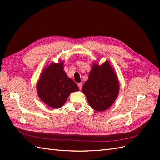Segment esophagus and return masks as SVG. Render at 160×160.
<instances>
[{"label":"esophagus","mask_w":160,"mask_h":160,"mask_svg":"<svg viewBox=\"0 0 160 160\" xmlns=\"http://www.w3.org/2000/svg\"><path fill=\"white\" fill-rule=\"evenodd\" d=\"M78 87H79V89L81 90V89H82V82L78 83Z\"/></svg>","instance_id":"1"}]
</instances>
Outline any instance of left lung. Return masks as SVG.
<instances>
[{
  "instance_id": "8db88e82",
  "label": "left lung",
  "mask_w": 160,
  "mask_h": 160,
  "mask_svg": "<svg viewBox=\"0 0 160 160\" xmlns=\"http://www.w3.org/2000/svg\"><path fill=\"white\" fill-rule=\"evenodd\" d=\"M120 84L108 61L99 65L93 63L89 79L84 82L82 92L94 110L103 111L113 104L118 95Z\"/></svg>"
}]
</instances>
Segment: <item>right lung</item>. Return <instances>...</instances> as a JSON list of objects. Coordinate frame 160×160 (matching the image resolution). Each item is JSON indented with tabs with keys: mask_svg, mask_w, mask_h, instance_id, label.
Instances as JSON below:
<instances>
[{
	"mask_svg": "<svg viewBox=\"0 0 160 160\" xmlns=\"http://www.w3.org/2000/svg\"><path fill=\"white\" fill-rule=\"evenodd\" d=\"M63 64V61L51 63L44 69L37 82L38 96L53 108H60L71 93L79 90L76 82L67 77Z\"/></svg>",
	"mask_w": 160,
	"mask_h": 160,
	"instance_id": "obj_1",
	"label": "right lung"
}]
</instances>
